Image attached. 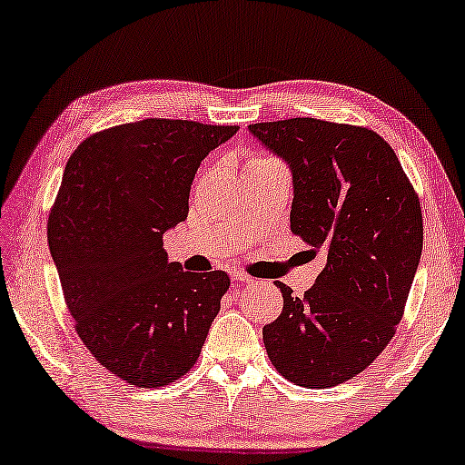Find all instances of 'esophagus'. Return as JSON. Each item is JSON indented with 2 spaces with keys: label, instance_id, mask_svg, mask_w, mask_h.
Listing matches in <instances>:
<instances>
[{
  "label": "esophagus",
  "instance_id": "34e87169",
  "mask_svg": "<svg viewBox=\"0 0 465 465\" xmlns=\"http://www.w3.org/2000/svg\"><path fill=\"white\" fill-rule=\"evenodd\" d=\"M230 277L233 279V282H242V283H250V282H252V277L246 275V272L242 271V269H238V267L230 269Z\"/></svg>",
  "mask_w": 465,
  "mask_h": 465
}]
</instances>
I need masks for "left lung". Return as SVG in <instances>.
I'll return each mask as SVG.
<instances>
[{
	"label": "left lung",
	"instance_id": "8db88e82",
	"mask_svg": "<svg viewBox=\"0 0 465 465\" xmlns=\"http://www.w3.org/2000/svg\"><path fill=\"white\" fill-rule=\"evenodd\" d=\"M292 172V232L322 250L304 298L279 282L283 311L262 329L277 372L308 389L356 377L400 325L420 254L422 209L377 132L314 117L248 126Z\"/></svg>",
	"mask_w": 465,
	"mask_h": 465
}]
</instances>
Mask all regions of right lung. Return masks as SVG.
Instances as JSON below:
<instances>
[{"mask_svg": "<svg viewBox=\"0 0 465 465\" xmlns=\"http://www.w3.org/2000/svg\"><path fill=\"white\" fill-rule=\"evenodd\" d=\"M235 132L151 117L88 136L64 169L47 240L65 304L88 351L130 385L182 379L230 290L223 271L169 262L163 233L188 217L201 161Z\"/></svg>", "mask_w": 465, "mask_h": 465, "instance_id": "right-lung-1", "label": "right lung"}]
</instances>
